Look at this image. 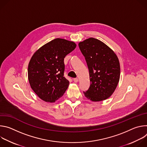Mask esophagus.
<instances>
[{"label": "esophagus", "instance_id": "34e87169", "mask_svg": "<svg viewBox=\"0 0 147 147\" xmlns=\"http://www.w3.org/2000/svg\"><path fill=\"white\" fill-rule=\"evenodd\" d=\"M73 81H74V82H77L78 81V79L77 78H76L73 79Z\"/></svg>", "mask_w": 147, "mask_h": 147}]
</instances>
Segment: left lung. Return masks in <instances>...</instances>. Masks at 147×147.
<instances>
[{
  "instance_id": "obj_1",
  "label": "left lung",
  "mask_w": 147,
  "mask_h": 147,
  "mask_svg": "<svg viewBox=\"0 0 147 147\" xmlns=\"http://www.w3.org/2000/svg\"><path fill=\"white\" fill-rule=\"evenodd\" d=\"M78 46L90 72V87L84 92V95L92 102L109 98L120 80V63L116 54L103 42L94 38L80 42Z\"/></svg>"
}]
</instances>
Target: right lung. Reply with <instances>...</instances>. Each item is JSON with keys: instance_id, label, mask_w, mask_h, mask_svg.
I'll return each mask as SVG.
<instances>
[{"instance_id": "right-lung-1", "label": "right lung", "mask_w": 147, "mask_h": 147, "mask_svg": "<svg viewBox=\"0 0 147 147\" xmlns=\"http://www.w3.org/2000/svg\"><path fill=\"white\" fill-rule=\"evenodd\" d=\"M76 47L73 41L55 39L36 50L28 66L31 88L46 102L54 103L67 89L69 81L64 77V58Z\"/></svg>"}]
</instances>
